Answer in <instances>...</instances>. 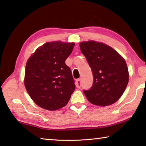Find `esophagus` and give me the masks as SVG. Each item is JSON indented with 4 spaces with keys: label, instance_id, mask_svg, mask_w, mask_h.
Masks as SVG:
<instances>
[{
    "label": "esophagus",
    "instance_id": "esophagus-1",
    "mask_svg": "<svg viewBox=\"0 0 146 146\" xmlns=\"http://www.w3.org/2000/svg\"><path fill=\"white\" fill-rule=\"evenodd\" d=\"M76 86L77 88H80L81 87V78H78V79L76 80Z\"/></svg>",
    "mask_w": 146,
    "mask_h": 146
}]
</instances>
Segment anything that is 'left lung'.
<instances>
[{"mask_svg":"<svg viewBox=\"0 0 146 146\" xmlns=\"http://www.w3.org/2000/svg\"><path fill=\"white\" fill-rule=\"evenodd\" d=\"M80 47L94 76L92 88L84 90L88 100L98 106L113 104L122 96L128 83L125 60L113 48L99 42H82Z\"/></svg>","mask_w":146,"mask_h":146,"instance_id":"8db88e82","label":"left lung"}]
</instances>
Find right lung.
Returning <instances> with one entry per match:
<instances>
[{
	"label": "right lung",
	"mask_w": 146,
	"mask_h": 146,
	"mask_svg": "<svg viewBox=\"0 0 146 146\" xmlns=\"http://www.w3.org/2000/svg\"><path fill=\"white\" fill-rule=\"evenodd\" d=\"M74 43L48 42L27 61L24 84L29 96L41 108L54 111L66 105L75 90L70 68L65 60Z\"/></svg>",
	"instance_id": "right-lung-1"
}]
</instances>
